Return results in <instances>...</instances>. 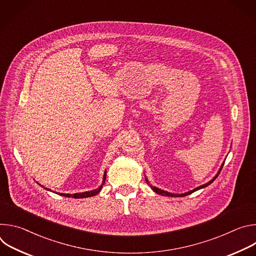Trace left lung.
I'll return each instance as SVG.
<instances>
[{
    "instance_id": "1",
    "label": "left lung",
    "mask_w": 256,
    "mask_h": 256,
    "mask_svg": "<svg viewBox=\"0 0 256 256\" xmlns=\"http://www.w3.org/2000/svg\"><path fill=\"white\" fill-rule=\"evenodd\" d=\"M225 163V162H224ZM224 163L222 164V166H221V168H220V170H218V172L216 173V175L210 180V181H208V184H202V186H198V188H194V190H190V192H186V194H170V192H165V190H160V188H156V186H151L150 184V186H151V188L156 192V194H161V196H188V194H192V192H196V190H200V188H206L208 186H210L212 182L218 176V174H220V172H221V170H222V168H223V166H224ZM146 181L148 182V184H149V181L147 180V178H146Z\"/></svg>"
}]
</instances>
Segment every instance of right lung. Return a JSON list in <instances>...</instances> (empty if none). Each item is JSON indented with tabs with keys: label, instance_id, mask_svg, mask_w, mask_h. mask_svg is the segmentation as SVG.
Masks as SVG:
<instances>
[{
	"label": "right lung",
	"instance_id": "1",
	"mask_svg": "<svg viewBox=\"0 0 256 256\" xmlns=\"http://www.w3.org/2000/svg\"><path fill=\"white\" fill-rule=\"evenodd\" d=\"M105 179H106V170L104 172V176H103V180H102V184L94 190H91V192H80V194H58L60 196H66V198H90V196H96L97 194L100 192V190H102V186H104L105 184ZM48 190H50L48 188H46Z\"/></svg>",
	"mask_w": 256,
	"mask_h": 256
}]
</instances>
